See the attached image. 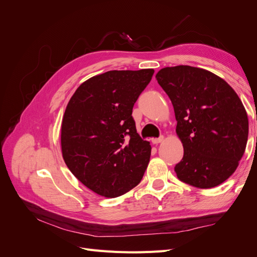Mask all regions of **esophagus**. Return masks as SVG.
I'll return each mask as SVG.
<instances>
[{
    "instance_id": "esophagus-1",
    "label": "esophagus",
    "mask_w": 257,
    "mask_h": 257,
    "mask_svg": "<svg viewBox=\"0 0 257 257\" xmlns=\"http://www.w3.org/2000/svg\"><path fill=\"white\" fill-rule=\"evenodd\" d=\"M163 141H164V136H160L159 138H152V143L154 145H158V144L162 143Z\"/></svg>"
}]
</instances>
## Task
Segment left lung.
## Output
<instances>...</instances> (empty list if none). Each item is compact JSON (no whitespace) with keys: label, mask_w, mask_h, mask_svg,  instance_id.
Returning a JSON list of instances; mask_svg holds the SVG:
<instances>
[{"label":"left lung","mask_w":257,"mask_h":257,"mask_svg":"<svg viewBox=\"0 0 257 257\" xmlns=\"http://www.w3.org/2000/svg\"><path fill=\"white\" fill-rule=\"evenodd\" d=\"M155 78L172 100L183 145L178 179L199 189L223 183L247 142V114L237 93L219 76L189 65L164 67Z\"/></svg>","instance_id":"1"}]
</instances>
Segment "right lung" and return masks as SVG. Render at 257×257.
I'll return each instance as SVG.
<instances>
[{
  "mask_svg": "<svg viewBox=\"0 0 257 257\" xmlns=\"http://www.w3.org/2000/svg\"><path fill=\"white\" fill-rule=\"evenodd\" d=\"M154 69L109 71L79 85L62 120L65 164L78 180L105 197L123 195L142 181L151 146L132 116Z\"/></svg>",
  "mask_w": 257,
  "mask_h": 257,
  "instance_id": "add662e5",
  "label": "right lung"
}]
</instances>
